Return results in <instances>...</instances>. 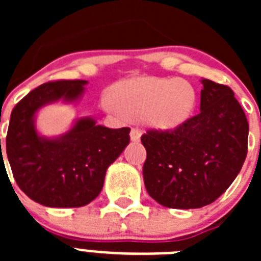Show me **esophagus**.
<instances>
[{"label": "esophagus", "mask_w": 261, "mask_h": 261, "mask_svg": "<svg viewBox=\"0 0 261 261\" xmlns=\"http://www.w3.org/2000/svg\"><path fill=\"white\" fill-rule=\"evenodd\" d=\"M141 136H142V132L140 130V129L133 128L132 130H130V140H132L133 142L140 141V140H141Z\"/></svg>", "instance_id": "esophagus-1"}]
</instances>
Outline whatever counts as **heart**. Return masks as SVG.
Here are the masks:
<instances>
[{
  "mask_svg": "<svg viewBox=\"0 0 261 261\" xmlns=\"http://www.w3.org/2000/svg\"><path fill=\"white\" fill-rule=\"evenodd\" d=\"M197 93L181 78L137 77L120 81L103 100L107 112L138 119L156 130H174L192 117Z\"/></svg>",
  "mask_w": 261,
  "mask_h": 261,
  "instance_id": "b5f03b06",
  "label": "heart"
}]
</instances>
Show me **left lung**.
Instances as JSON below:
<instances>
[{
	"label": "left lung",
	"instance_id": "8db88e82",
	"mask_svg": "<svg viewBox=\"0 0 261 261\" xmlns=\"http://www.w3.org/2000/svg\"><path fill=\"white\" fill-rule=\"evenodd\" d=\"M200 114L174 130H149L142 174L147 193L166 208L216 201L247 155L248 121L229 86L201 80Z\"/></svg>",
	"mask_w": 261,
	"mask_h": 261
}]
</instances>
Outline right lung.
Listing matches in <instances>:
<instances>
[{"label":"right lung","instance_id":"obj_1","mask_svg":"<svg viewBox=\"0 0 261 261\" xmlns=\"http://www.w3.org/2000/svg\"><path fill=\"white\" fill-rule=\"evenodd\" d=\"M87 84L77 80L40 85L11 112L6 154L14 179L30 199L44 206L80 208L93 201L102 191L107 168L130 141L129 128L98 125L93 116L77 117L62 135L39 132V111L60 100L75 105Z\"/></svg>","mask_w":261,"mask_h":261}]
</instances>
